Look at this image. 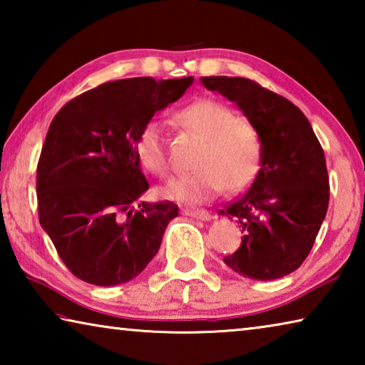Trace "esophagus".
<instances>
[{
  "mask_svg": "<svg viewBox=\"0 0 365 365\" xmlns=\"http://www.w3.org/2000/svg\"><path fill=\"white\" fill-rule=\"evenodd\" d=\"M183 215H190V217L205 222L212 220V214L205 211V209H183Z\"/></svg>",
  "mask_w": 365,
  "mask_h": 365,
  "instance_id": "esophagus-1",
  "label": "esophagus"
}]
</instances>
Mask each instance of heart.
Segmentation results:
<instances>
[{"instance_id":"obj_1","label":"heart","mask_w":365,"mask_h":365,"mask_svg":"<svg viewBox=\"0 0 365 365\" xmlns=\"http://www.w3.org/2000/svg\"><path fill=\"white\" fill-rule=\"evenodd\" d=\"M178 122L202 140L195 160V174L172 178L160 188L165 200L200 205L222 190L240 191L252 182L261 163V140L250 122L214 100H197L177 114ZM141 165L154 175L169 170L163 125L150 120L135 143Z\"/></svg>"}]
</instances>
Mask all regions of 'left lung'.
I'll return each mask as SVG.
<instances>
[{"mask_svg":"<svg viewBox=\"0 0 365 365\" xmlns=\"http://www.w3.org/2000/svg\"><path fill=\"white\" fill-rule=\"evenodd\" d=\"M237 104L261 140V169L250 190L225 207L243 228L224 262L252 280H275L304 262L329 207L325 154L311 123L287 98L243 77H201Z\"/></svg>","mask_w":365,"mask_h":365,"instance_id":"1","label":"left lung"}]
</instances>
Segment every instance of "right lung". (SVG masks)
Segmentation results:
<instances>
[{
	"mask_svg": "<svg viewBox=\"0 0 365 365\" xmlns=\"http://www.w3.org/2000/svg\"><path fill=\"white\" fill-rule=\"evenodd\" d=\"M193 80L108 82L73 98L53 119L36 168L40 224L80 280L120 285L158 255L178 206L138 201L150 185L135 143Z\"/></svg>",
	"mask_w": 365,
	"mask_h": 365,
	"instance_id": "right-lung-1",
	"label": "right lung"
}]
</instances>
